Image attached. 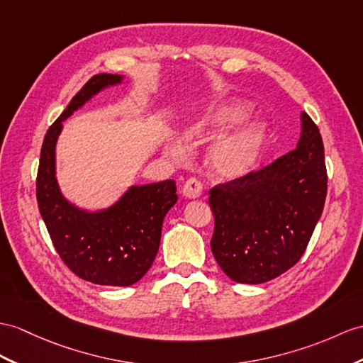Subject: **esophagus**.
I'll return each mask as SVG.
<instances>
[{
    "label": "esophagus",
    "instance_id": "34e87169",
    "mask_svg": "<svg viewBox=\"0 0 363 363\" xmlns=\"http://www.w3.org/2000/svg\"><path fill=\"white\" fill-rule=\"evenodd\" d=\"M201 192H203L201 183L199 179H194V177L183 184V194L188 199H197L201 196Z\"/></svg>",
    "mask_w": 363,
    "mask_h": 363
}]
</instances>
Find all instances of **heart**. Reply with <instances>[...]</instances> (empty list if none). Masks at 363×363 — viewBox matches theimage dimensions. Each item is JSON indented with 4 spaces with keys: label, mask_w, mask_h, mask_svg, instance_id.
I'll return each mask as SVG.
<instances>
[{
    "label": "heart",
    "mask_w": 363,
    "mask_h": 363,
    "mask_svg": "<svg viewBox=\"0 0 363 363\" xmlns=\"http://www.w3.org/2000/svg\"><path fill=\"white\" fill-rule=\"evenodd\" d=\"M248 109L243 104H228L209 113L192 132V138H205L240 121ZM263 140V130L257 125L246 126L235 134L222 138L211 147L208 163L220 177H237L246 172L257 158Z\"/></svg>",
    "instance_id": "obj_1"
}]
</instances>
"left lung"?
I'll return each mask as SVG.
<instances>
[{
    "label": "left lung",
    "mask_w": 363,
    "mask_h": 363,
    "mask_svg": "<svg viewBox=\"0 0 363 363\" xmlns=\"http://www.w3.org/2000/svg\"><path fill=\"white\" fill-rule=\"evenodd\" d=\"M326 188L322 135L302 112L294 151L209 189L216 222L211 250L218 267L237 284L250 285L293 268L322 216Z\"/></svg>",
    "instance_id": "left-lung-1"
}]
</instances>
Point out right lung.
Here are the masks:
<instances>
[{
    "label": "right lung",
    "mask_w": 363,
    "mask_h": 363,
    "mask_svg": "<svg viewBox=\"0 0 363 363\" xmlns=\"http://www.w3.org/2000/svg\"><path fill=\"white\" fill-rule=\"evenodd\" d=\"M112 74L94 75L77 92L43 140L37 172L40 214L66 267L96 285L129 286L145 276L155 259L166 212L177 201L174 180L132 186L123 199L101 212L70 205L55 179V143L61 123L103 87L120 83Z\"/></svg>",
    "instance_id": "add662e5"
}]
</instances>
